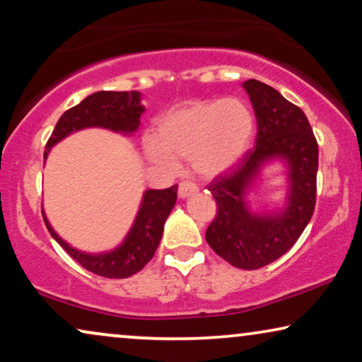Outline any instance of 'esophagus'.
I'll list each match as a JSON object with an SVG mask.
<instances>
[{
  "instance_id": "1",
  "label": "esophagus",
  "mask_w": 362,
  "mask_h": 362,
  "mask_svg": "<svg viewBox=\"0 0 362 362\" xmlns=\"http://www.w3.org/2000/svg\"><path fill=\"white\" fill-rule=\"evenodd\" d=\"M199 191V187H197L194 182L191 181H182L180 185V189H177V196L181 197V199H187V197L196 194V192Z\"/></svg>"
}]
</instances>
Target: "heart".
I'll return each instance as SVG.
<instances>
[{
    "instance_id": "obj_1",
    "label": "heart",
    "mask_w": 362,
    "mask_h": 362,
    "mask_svg": "<svg viewBox=\"0 0 362 362\" xmlns=\"http://www.w3.org/2000/svg\"><path fill=\"white\" fill-rule=\"evenodd\" d=\"M254 128L252 112L239 98L187 102L156 118L143 155L165 168H175V158H189L196 173L219 176L245 155Z\"/></svg>"
}]
</instances>
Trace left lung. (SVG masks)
<instances>
[{
	"label": "left lung",
	"instance_id": "1",
	"mask_svg": "<svg viewBox=\"0 0 362 362\" xmlns=\"http://www.w3.org/2000/svg\"><path fill=\"white\" fill-rule=\"evenodd\" d=\"M257 118L254 150L237 168L207 186L217 216L206 240L217 255L237 269L255 270L288 252L313 216L318 173V143L301 108L264 82L242 83ZM280 162L287 192L281 206L254 211L248 194L267 165Z\"/></svg>",
	"mask_w": 362,
	"mask_h": 362
}]
</instances>
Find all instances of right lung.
Returning a JSON list of instances; mask_svg holds the SVG:
<instances>
[{"label": "right lung", "instance_id": "right-lung-1", "mask_svg": "<svg viewBox=\"0 0 362 362\" xmlns=\"http://www.w3.org/2000/svg\"><path fill=\"white\" fill-rule=\"evenodd\" d=\"M143 112H145V105L141 103V93L136 90H100L92 93L83 98L78 105L64 112V115L59 118L46 145L44 160L47 158L51 148L56 146L59 141L86 128H105L113 133H120L123 136H132L140 127ZM176 199L177 186H171L168 189H146L143 192L135 221L130 230L127 232L125 239L112 250L97 252V254L72 247L54 230L44 209L42 217L54 240L83 269L95 275L107 276V279H127L140 272L153 259L160 245L165 222L171 214Z\"/></svg>", "mask_w": 362, "mask_h": 362}]
</instances>
